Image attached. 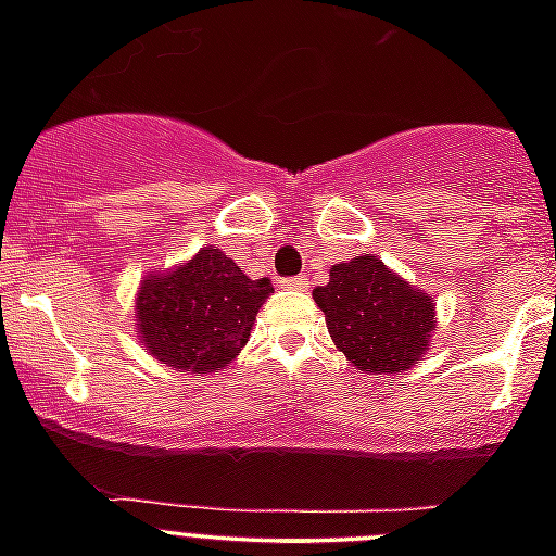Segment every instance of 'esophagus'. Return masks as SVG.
<instances>
[{
    "label": "esophagus",
    "mask_w": 556,
    "mask_h": 556,
    "mask_svg": "<svg viewBox=\"0 0 556 556\" xmlns=\"http://www.w3.org/2000/svg\"><path fill=\"white\" fill-rule=\"evenodd\" d=\"M281 287L283 289H306L308 287V278H306V275H294V278H283Z\"/></svg>",
    "instance_id": "obj_1"
}]
</instances>
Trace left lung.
<instances>
[{"instance_id": "1", "label": "left lung", "mask_w": 556, "mask_h": 556, "mask_svg": "<svg viewBox=\"0 0 556 556\" xmlns=\"http://www.w3.org/2000/svg\"><path fill=\"white\" fill-rule=\"evenodd\" d=\"M312 298L326 314L333 345L367 376L409 370L437 331L434 298L370 253L333 264Z\"/></svg>"}]
</instances>
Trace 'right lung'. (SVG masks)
Returning <instances> with one entry per match:
<instances>
[{"instance_id": "obj_1", "label": "right lung", "mask_w": 556, "mask_h": 556, "mask_svg": "<svg viewBox=\"0 0 556 556\" xmlns=\"http://www.w3.org/2000/svg\"><path fill=\"white\" fill-rule=\"evenodd\" d=\"M273 292L267 278L208 244L189 262L147 273L136 292V331L161 365L180 372H219L248 345L255 314Z\"/></svg>"}]
</instances>
